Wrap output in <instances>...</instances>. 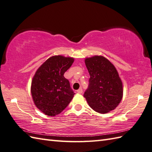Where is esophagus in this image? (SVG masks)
I'll list each match as a JSON object with an SVG mask.
<instances>
[{"label": "esophagus", "mask_w": 152, "mask_h": 152, "mask_svg": "<svg viewBox=\"0 0 152 152\" xmlns=\"http://www.w3.org/2000/svg\"><path fill=\"white\" fill-rule=\"evenodd\" d=\"M77 93H79V94H81L82 92H83V89L81 88H80L79 89L77 90Z\"/></svg>", "instance_id": "1"}]
</instances>
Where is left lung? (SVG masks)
Here are the masks:
<instances>
[{"label": "left lung", "instance_id": "left-lung-1", "mask_svg": "<svg viewBox=\"0 0 152 152\" xmlns=\"http://www.w3.org/2000/svg\"><path fill=\"white\" fill-rule=\"evenodd\" d=\"M90 79L84 93L89 106L100 113H106L118 106L123 98V83L115 66L102 56L85 59Z\"/></svg>", "mask_w": 152, "mask_h": 152}]
</instances>
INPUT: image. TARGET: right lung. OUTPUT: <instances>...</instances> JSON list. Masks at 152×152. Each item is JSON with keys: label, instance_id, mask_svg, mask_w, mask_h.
Masks as SVG:
<instances>
[{"label": "right lung", "instance_id": "add662e5", "mask_svg": "<svg viewBox=\"0 0 152 152\" xmlns=\"http://www.w3.org/2000/svg\"><path fill=\"white\" fill-rule=\"evenodd\" d=\"M74 58L54 56L45 61L34 75L31 92L35 106L48 116L60 113L72 101L74 92L64 76Z\"/></svg>", "mask_w": 152, "mask_h": 152}]
</instances>
